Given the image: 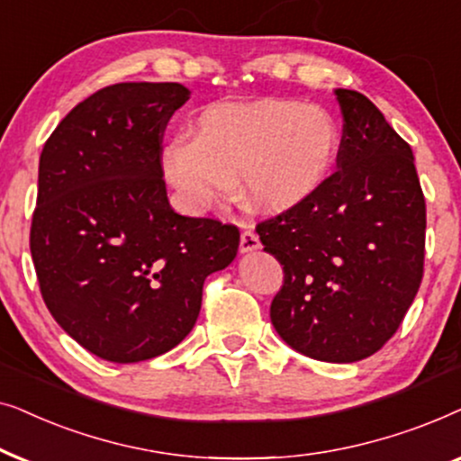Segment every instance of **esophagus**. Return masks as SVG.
<instances>
[{"instance_id": "esophagus-1", "label": "esophagus", "mask_w": 461, "mask_h": 461, "mask_svg": "<svg viewBox=\"0 0 461 461\" xmlns=\"http://www.w3.org/2000/svg\"><path fill=\"white\" fill-rule=\"evenodd\" d=\"M261 247L259 236L255 234L253 227L250 225H242V234H240V253H253Z\"/></svg>"}]
</instances>
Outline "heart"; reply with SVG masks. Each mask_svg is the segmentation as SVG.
<instances>
[{"instance_id": "heart-1", "label": "heart", "mask_w": 461, "mask_h": 461, "mask_svg": "<svg viewBox=\"0 0 461 461\" xmlns=\"http://www.w3.org/2000/svg\"><path fill=\"white\" fill-rule=\"evenodd\" d=\"M339 132L321 107L293 98L223 103L200 113L195 137L164 147V173L189 204L211 208L242 175L255 206L285 211L316 192L333 168Z\"/></svg>"}]
</instances>
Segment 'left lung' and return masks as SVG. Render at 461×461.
I'll list each match as a JSON object with an SVG mask.
<instances>
[{
    "instance_id": "8db88e82",
    "label": "left lung",
    "mask_w": 461,
    "mask_h": 461,
    "mask_svg": "<svg viewBox=\"0 0 461 461\" xmlns=\"http://www.w3.org/2000/svg\"><path fill=\"white\" fill-rule=\"evenodd\" d=\"M335 95L337 170L257 234L285 272L269 308L278 335L310 358L356 363L384 348L420 291L426 200L407 140L365 95Z\"/></svg>"
}]
</instances>
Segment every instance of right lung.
<instances>
[{
    "instance_id": "obj_1",
    "label": "right lung",
    "mask_w": 461,
    "mask_h": 461,
    "mask_svg": "<svg viewBox=\"0 0 461 461\" xmlns=\"http://www.w3.org/2000/svg\"><path fill=\"white\" fill-rule=\"evenodd\" d=\"M189 92L176 82L101 88L40 156L31 257L46 308L109 363L168 352L198 321L206 276L234 261L236 225L168 204L162 139Z\"/></svg>"
}]
</instances>
